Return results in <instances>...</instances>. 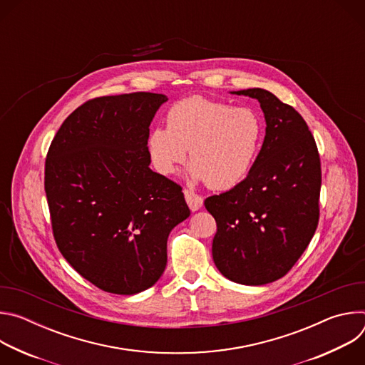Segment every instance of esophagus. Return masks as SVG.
<instances>
[{
    "instance_id": "esophagus-1",
    "label": "esophagus",
    "mask_w": 365,
    "mask_h": 365,
    "mask_svg": "<svg viewBox=\"0 0 365 365\" xmlns=\"http://www.w3.org/2000/svg\"><path fill=\"white\" fill-rule=\"evenodd\" d=\"M183 193H185V199H186V202H187L192 212L200 210L202 205H203V197L202 196H199L197 193H195V192H192L189 189H185Z\"/></svg>"
}]
</instances>
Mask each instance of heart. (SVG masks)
I'll use <instances>...</instances> for the list:
<instances>
[{
  "mask_svg": "<svg viewBox=\"0 0 365 365\" xmlns=\"http://www.w3.org/2000/svg\"><path fill=\"white\" fill-rule=\"evenodd\" d=\"M263 135V120L254 110L190 96L169 108L166 127L148 133L147 153L154 169L169 176L186 160L189 150V179L228 190L250 175Z\"/></svg>",
  "mask_w": 365,
  "mask_h": 365,
  "instance_id": "1",
  "label": "heart"
}]
</instances>
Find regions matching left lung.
<instances>
[{
    "instance_id": "left-lung-1",
    "label": "left lung",
    "mask_w": 365,
    "mask_h": 365,
    "mask_svg": "<svg viewBox=\"0 0 365 365\" xmlns=\"http://www.w3.org/2000/svg\"><path fill=\"white\" fill-rule=\"evenodd\" d=\"M259 102L266 137L250 175L205 199L215 221L212 257L231 282L262 286L294 266L319 221L321 160L302 115L262 88L232 92Z\"/></svg>"
}]
</instances>
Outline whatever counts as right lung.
Returning a JSON list of instances; mask_svg holds the SVG:
<instances>
[{
  "label": "right lung",
  "instance_id": "right-lung-1",
  "mask_svg": "<svg viewBox=\"0 0 365 365\" xmlns=\"http://www.w3.org/2000/svg\"><path fill=\"white\" fill-rule=\"evenodd\" d=\"M166 101L151 92L89 99L47 151L44 190L58 248L103 292L151 287L166 269L170 231L190 215L182 187L148 168V127Z\"/></svg>",
  "mask_w": 365,
  "mask_h": 365
}]
</instances>
